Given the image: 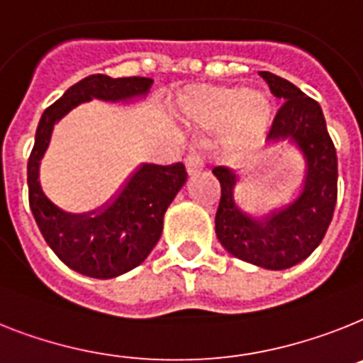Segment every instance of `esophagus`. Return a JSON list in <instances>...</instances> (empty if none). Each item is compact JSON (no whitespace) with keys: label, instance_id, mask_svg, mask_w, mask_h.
<instances>
[{"label":"esophagus","instance_id":"esophagus-1","mask_svg":"<svg viewBox=\"0 0 363 363\" xmlns=\"http://www.w3.org/2000/svg\"><path fill=\"white\" fill-rule=\"evenodd\" d=\"M184 166H186V172L190 173V175H196V173H199L201 169H203V166H205V162H203V157H201L199 151L191 149L190 153L186 155V158H184Z\"/></svg>","mask_w":363,"mask_h":363}]
</instances>
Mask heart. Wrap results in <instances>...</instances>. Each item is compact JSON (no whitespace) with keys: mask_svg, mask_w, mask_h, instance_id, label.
Instances as JSON below:
<instances>
[{"mask_svg":"<svg viewBox=\"0 0 363 363\" xmlns=\"http://www.w3.org/2000/svg\"><path fill=\"white\" fill-rule=\"evenodd\" d=\"M181 112L205 129L227 123V144L242 145L266 133L273 103L266 94L245 92L242 86H196L181 97Z\"/></svg>","mask_w":363,"mask_h":363,"instance_id":"1","label":"heart"}]
</instances>
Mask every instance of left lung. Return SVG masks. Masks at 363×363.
Returning a JSON list of instances; mask_svg holds the SVG:
<instances>
[{"label":"left lung","instance_id":"left-lung-1","mask_svg":"<svg viewBox=\"0 0 363 363\" xmlns=\"http://www.w3.org/2000/svg\"><path fill=\"white\" fill-rule=\"evenodd\" d=\"M260 77L273 96L284 99L267 140L290 138L299 145L308 167L304 188L290 206L252 219L234 203L236 173L214 167L212 173L221 186L216 236L233 257L279 271L308 258L327 233L337 199V157L319 103L275 73L260 72Z\"/></svg>","mask_w":363,"mask_h":363}]
</instances>
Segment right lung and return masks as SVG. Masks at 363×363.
Segmentation results:
<instances>
[{"label": "right lung", "mask_w": 363, "mask_h": 363, "mask_svg": "<svg viewBox=\"0 0 363 363\" xmlns=\"http://www.w3.org/2000/svg\"><path fill=\"white\" fill-rule=\"evenodd\" d=\"M151 83L153 79L149 77L88 75L45 108L36 129L27 162L29 206L48 245L69 269L81 275L114 279L140 266L162 234L164 212L186 181V169L181 162L169 166L142 164L106 205L86 214H72L48 199L38 179L51 130L79 103L92 97L125 101L147 94Z\"/></svg>", "instance_id": "add662e5"}]
</instances>
